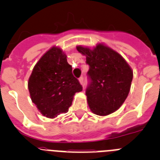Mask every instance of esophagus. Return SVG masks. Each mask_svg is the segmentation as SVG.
Segmentation results:
<instances>
[{
  "label": "esophagus",
  "mask_w": 160,
  "mask_h": 160,
  "mask_svg": "<svg viewBox=\"0 0 160 160\" xmlns=\"http://www.w3.org/2000/svg\"><path fill=\"white\" fill-rule=\"evenodd\" d=\"M79 82H80V83L81 85H83V77H80V78H79Z\"/></svg>",
  "instance_id": "obj_1"
}]
</instances>
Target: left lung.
Listing matches in <instances>:
<instances>
[{"mask_svg": "<svg viewBox=\"0 0 160 160\" xmlns=\"http://www.w3.org/2000/svg\"><path fill=\"white\" fill-rule=\"evenodd\" d=\"M77 49L86 56L90 67L86 95L90 111L100 116L117 111L130 91L133 78L130 66L118 52L102 43L93 49L77 46Z\"/></svg>", "mask_w": 160, "mask_h": 160, "instance_id": "8db88e82", "label": "left lung"}]
</instances>
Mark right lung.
Listing matches in <instances>:
<instances>
[{
    "instance_id": "add662e5",
    "label": "right lung",
    "mask_w": 160,
    "mask_h": 160,
    "mask_svg": "<svg viewBox=\"0 0 160 160\" xmlns=\"http://www.w3.org/2000/svg\"><path fill=\"white\" fill-rule=\"evenodd\" d=\"M28 88L32 101L43 116L54 118L67 113L82 86L72 73L67 55L57 46L48 50L34 67Z\"/></svg>"
}]
</instances>
